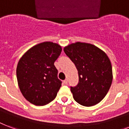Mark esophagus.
Instances as JSON below:
<instances>
[{
    "mask_svg": "<svg viewBox=\"0 0 129 129\" xmlns=\"http://www.w3.org/2000/svg\"><path fill=\"white\" fill-rule=\"evenodd\" d=\"M63 83H64V84H68V80H67V79H66V80H63Z\"/></svg>",
    "mask_w": 129,
    "mask_h": 129,
    "instance_id": "1",
    "label": "esophagus"
}]
</instances>
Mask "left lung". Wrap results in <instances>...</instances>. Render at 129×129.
Wrapping results in <instances>:
<instances>
[{
    "label": "left lung",
    "instance_id": "obj_1",
    "mask_svg": "<svg viewBox=\"0 0 129 129\" xmlns=\"http://www.w3.org/2000/svg\"><path fill=\"white\" fill-rule=\"evenodd\" d=\"M77 69L79 82L71 92L76 102L90 107L100 103L112 82V63L107 54L92 44L76 42L64 47Z\"/></svg>",
    "mask_w": 129,
    "mask_h": 129
}]
</instances>
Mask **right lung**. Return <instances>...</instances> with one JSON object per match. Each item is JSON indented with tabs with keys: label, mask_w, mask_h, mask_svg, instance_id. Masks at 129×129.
<instances>
[{
	"label": "right lung",
	"mask_w": 129,
	"mask_h": 129,
	"mask_svg": "<svg viewBox=\"0 0 129 129\" xmlns=\"http://www.w3.org/2000/svg\"><path fill=\"white\" fill-rule=\"evenodd\" d=\"M57 43L44 42L28 49L16 69L19 88L25 99L36 106H44L55 99L61 86L54 62L61 52Z\"/></svg>",
	"instance_id": "right-lung-1"
}]
</instances>
